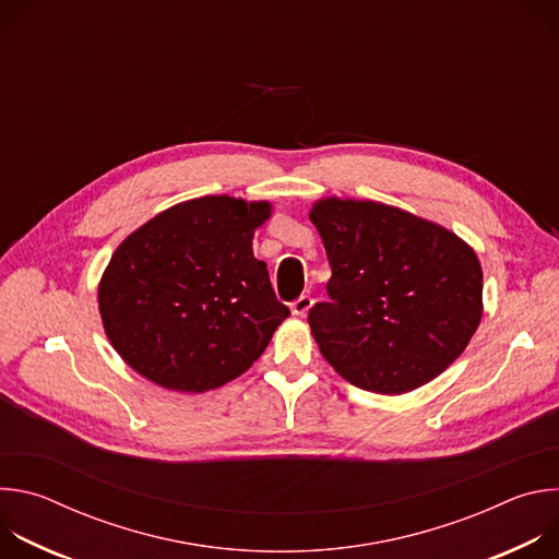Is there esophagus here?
<instances>
[{
	"instance_id": "obj_1",
	"label": "esophagus",
	"mask_w": 559,
	"mask_h": 559,
	"mask_svg": "<svg viewBox=\"0 0 559 559\" xmlns=\"http://www.w3.org/2000/svg\"><path fill=\"white\" fill-rule=\"evenodd\" d=\"M311 305H313V298L307 296V294H302V296H298V298L292 302V313H294V316H305V313L311 309Z\"/></svg>"
}]
</instances>
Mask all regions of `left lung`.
Returning <instances> with one entry per match:
<instances>
[{
  "label": "left lung",
  "mask_w": 559,
  "mask_h": 559,
  "mask_svg": "<svg viewBox=\"0 0 559 559\" xmlns=\"http://www.w3.org/2000/svg\"><path fill=\"white\" fill-rule=\"evenodd\" d=\"M332 265L309 311L323 358L352 384L401 395L440 376L483 321V267L451 229L378 201L318 199Z\"/></svg>",
  "instance_id": "1"
}]
</instances>
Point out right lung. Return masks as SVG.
<instances>
[{
	"mask_svg": "<svg viewBox=\"0 0 559 559\" xmlns=\"http://www.w3.org/2000/svg\"><path fill=\"white\" fill-rule=\"evenodd\" d=\"M270 216V201L201 197L123 238L97 300L106 336L128 367L164 389L203 393L261 358L289 316L252 250Z\"/></svg>",
	"mask_w": 559,
	"mask_h": 559,
	"instance_id": "right-lung-1",
	"label": "right lung"
}]
</instances>
